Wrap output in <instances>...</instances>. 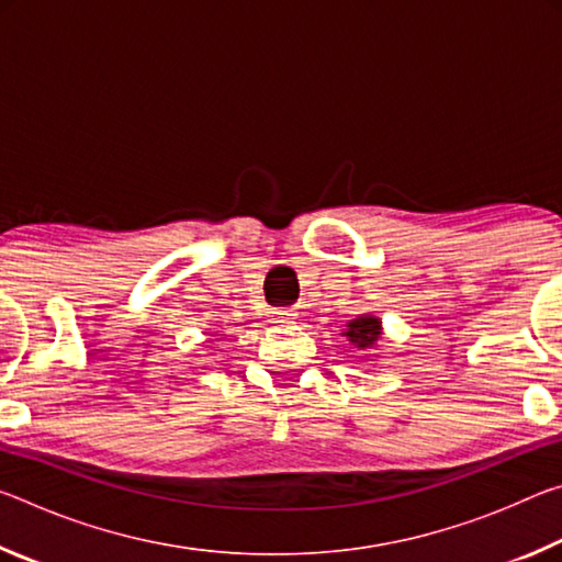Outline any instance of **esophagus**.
Instances as JSON below:
<instances>
[{"mask_svg":"<svg viewBox=\"0 0 562 562\" xmlns=\"http://www.w3.org/2000/svg\"><path fill=\"white\" fill-rule=\"evenodd\" d=\"M270 317H272V322H278V325H288V322L297 317V312H294L292 307H278L270 312Z\"/></svg>","mask_w":562,"mask_h":562,"instance_id":"1","label":"esophagus"}]
</instances>
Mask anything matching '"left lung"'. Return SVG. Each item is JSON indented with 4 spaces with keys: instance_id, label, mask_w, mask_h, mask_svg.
I'll use <instances>...</instances> for the list:
<instances>
[{
    "instance_id": "8db88e82",
    "label": "left lung",
    "mask_w": 562,
    "mask_h": 562,
    "mask_svg": "<svg viewBox=\"0 0 562 562\" xmlns=\"http://www.w3.org/2000/svg\"><path fill=\"white\" fill-rule=\"evenodd\" d=\"M379 335H382V322L374 315H359L357 319H349L345 331H341V337H347L349 345L361 351H372Z\"/></svg>"
}]
</instances>
